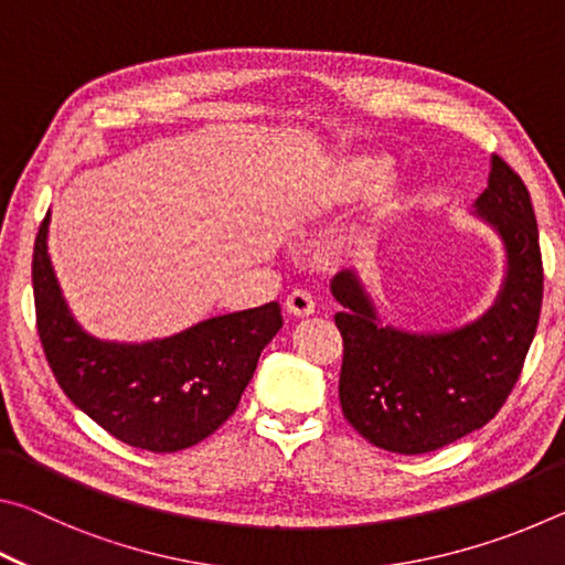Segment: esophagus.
<instances>
[{"instance_id": "34e87169", "label": "esophagus", "mask_w": 565, "mask_h": 565, "mask_svg": "<svg viewBox=\"0 0 565 565\" xmlns=\"http://www.w3.org/2000/svg\"><path fill=\"white\" fill-rule=\"evenodd\" d=\"M317 309L313 303V296L303 289H294L289 296H286V311L294 313V317H309Z\"/></svg>"}]
</instances>
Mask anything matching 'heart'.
<instances>
[{
	"label": "heart",
	"instance_id": "1",
	"mask_svg": "<svg viewBox=\"0 0 565 565\" xmlns=\"http://www.w3.org/2000/svg\"><path fill=\"white\" fill-rule=\"evenodd\" d=\"M388 181V164L384 159L356 157L333 169L323 186V204H343L353 199L371 196Z\"/></svg>",
	"mask_w": 565,
	"mask_h": 565
}]
</instances>
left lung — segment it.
<instances>
[{
    "instance_id": "obj_1",
    "label": "left lung",
    "mask_w": 565,
    "mask_h": 565,
    "mask_svg": "<svg viewBox=\"0 0 565 565\" xmlns=\"http://www.w3.org/2000/svg\"><path fill=\"white\" fill-rule=\"evenodd\" d=\"M476 214L505 246L499 299L481 319L446 333H408L379 323L356 276H333L343 306L339 376L349 424L384 451L416 456L444 448L499 414L521 376L543 301L539 226L523 179L493 154Z\"/></svg>"
}]
</instances>
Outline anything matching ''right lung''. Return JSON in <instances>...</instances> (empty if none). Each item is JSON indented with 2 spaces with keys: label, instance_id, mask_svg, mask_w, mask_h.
Listing matches in <instances>:
<instances>
[{
  "label": "right lung",
  "instance_id": "1",
  "mask_svg": "<svg viewBox=\"0 0 565 565\" xmlns=\"http://www.w3.org/2000/svg\"><path fill=\"white\" fill-rule=\"evenodd\" d=\"M46 228L50 214L32 259L36 331L72 404L145 451L174 454L212 436L236 411L264 347L281 329V306L271 301L206 319L161 341H99L66 309L46 254Z\"/></svg>",
  "mask_w": 565,
  "mask_h": 565
}]
</instances>
